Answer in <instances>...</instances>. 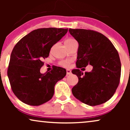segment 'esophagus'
Returning <instances> with one entry per match:
<instances>
[{
  "label": "esophagus",
  "mask_w": 130,
  "mask_h": 130,
  "mask_svg": "<svg viewBox=\"0 0 130 130\" xmlns=\"http://www.w3.org/2000/svg\"><path fill=\"white\" fill-rule=\"evenodd\" d=\"M66 72H67V75H69V74H72V72H71V70H70V69H67Z\"/></svg>",
  "instance_id": "esophagus-1"
}]
</instances>
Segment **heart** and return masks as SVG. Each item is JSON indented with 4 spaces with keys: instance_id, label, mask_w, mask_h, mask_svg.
I'll return each instance as SVG.
<instances>
[{
    "instance_id": "obj_1",
    "label": "heart",
    "mask_w": 130,
    "mask_h": 130,
    "mask_svg": "<svg viewBox=\"0 0 130 130\" xmlns=\"http://www.w3.org/2000/svg\"><path fill=\"white\" fill-rule=\"evenodd\" d=\"M74 42H76V41L73 40V39L69 38V39H67V40L65 41L64 44H68L69 45V44H71L73 43ZM71 62H72V61H71L70 60H63V61H60L59 64L61 66L67 67L70 66V64L71 63Z\"/></svg>"
}]
</instances>
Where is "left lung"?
Here are the masks:
<instances>
[{"instance_id": "1", "label": "left lung", "mask_w": 130, "mask_h": 130, "mask_svg": "<svg viewBox=\"0 0 130 130\" xmlns=\"http://www.w3.org/2000/svg\"><path fill=\"white\" fill-rule=\"evenodd\" d=\"M69 31L79 43L76 66L93 67L85 74L79 69L72 71L79 79L72 88L73 95L88 105L104 104L111 98L120 83L121 64L118 51L109 39L96 31L71 28Z\"/></svg>"}]
</instances>
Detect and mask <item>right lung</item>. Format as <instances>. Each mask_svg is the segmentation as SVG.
Masks as SVG:
<instances>
[{
    "instance_id": "1",
    "label": "right lung",
    "mask_w": 130,
    "mask_h": 130,
    "mask_svg": "<svg viewBox=\"0 0 130 130\" xmlns=\"http://www.w3.org/2000/svg\"><path fill=\"white\" fill-rule=\"evenodd\" d=\"M67 31L68 28L34 30L14 47L8 76L12 91L22 102L38 106L52 98L55 85L66 75V70L55 66L51 72L42 74L40 69L44 64L42 60L48 57L51 48Z\"/></svg>"
}]
</instances>
